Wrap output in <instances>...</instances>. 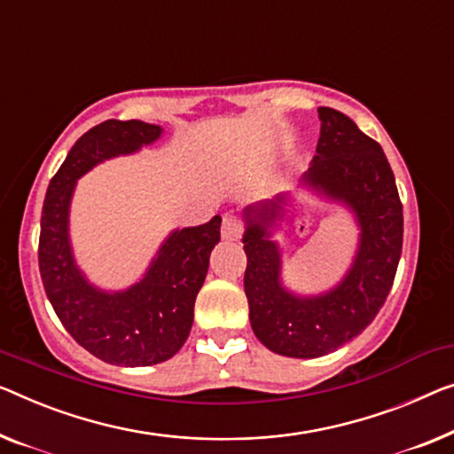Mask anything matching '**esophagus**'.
<instances>
[{
    "label": "esophagus",
    "mask_w": 454,
    "mask_h": 454,
    "mask_svg": "<svg viewBox=\"0 0 454 454\" xmlns=\"http://www.w3.org/2000/svg\"><path fill=\"white\" fill-rule=\"evenodd\" d=\"M242 234V222L239 215L234 214H226L224 220H222V236L226 240H239Z\"/></svg>",
    "instance_id": "1"
}]
</instances>
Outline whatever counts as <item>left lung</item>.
I'll return each mask as SVG.
<instances>
[{"label": "left lung", "mask_w": 454, "mask_h": 454, "mask_svg": "<svg viewBox=\"0 0 454 454\" xmlns=\"http://www.w3.org/2000/svg\"><path fill=\"white\" fill-rule=\"evenodd\" d=\"M320 138L303 184L353 209L361 228L347 277L328 294L300 297L281 286V253L269 226L286 200L245 209V294L254 336L277 355L316 358L353 340L375 320L402 256L403 214L395 177L379 142L342 112L317 107Z\"/></svg>", "instance_id": "1"}]
</instances>
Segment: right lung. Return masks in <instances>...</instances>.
Listing matches in <instances>:
<instances>
[{
    "instance_id": "obj_1",
    "label": "right lung",
    "mask_w": 454,
    "mask_h": 454,
    "mask_svg": "<svg viewBox=\"0 0 454 454\" xmlns=\"http://www.w3.org/2000/svg\"><path fill=\"white\" fill-rule=\"evenodd\" d=\"M160 126L106 120L81 137L51 179L40 218L38 267L54 312L93 356L120 367H148L184 347L193 306L207 275L209 253L220 242V215L201 226L175 230L145 279L126 292L93 287L77 269L69 242V204L77 179L98 162L137 153L160 137Z\"/></svg>"
}]
</instances>
